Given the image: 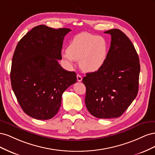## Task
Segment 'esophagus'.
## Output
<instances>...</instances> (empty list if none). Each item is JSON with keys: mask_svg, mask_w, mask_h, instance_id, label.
Wrapping results in <instances>:
<instances>
[{"mask_svg": "<svg viewBox=\"0 0 155 155\" xmlns=\"http://www.w3.org/2000/svg\"><path fill=\"white\" fill-rule=\"evenodd\" d=\"M77 80L79 82H81L82 81V77L81 75H79V74L77 75Z\"/></svg>", "mask_w": 155, "mask_h": 155, "instance_id": "esophagus-1", "label": "esophagus"}]
</instances>
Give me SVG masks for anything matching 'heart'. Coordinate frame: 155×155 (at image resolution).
I'll return each mask as SVG.
<instances>
[{"instance_id":"obj_1","label":"heart","mask_w":155,"mask_h":155,"mask_svg":"<svg viewBox=\"0 0 155 155\" xmlns=\"http://www.w3.org/2000/svg\"><path fill=\"white\" fill-rule=\"evenodd\" d=\"M107 54L106 41L98 35L81 34L76 35L70 43L63 58L69 63L79 61V66L86 72H94L104 64Z\"/></svg>"}]
</instances>
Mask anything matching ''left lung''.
Returning a JSON list of instances; mask_svg holds the SVG:
<instances>
[{
  "label": "left lung",
  "instance_id": "left-lung-1",
  "mask_svg": "<svg viewBox=\"0 0 155 155\" xmlns=\"http://www.w3.org/2000/svg\"><path fill=\"white\" fill-rule=\"evenodd\" d=\"M110 46L104 64L83 79L86 87L85 105L98 118H116L122 115L137 97L140 61L130 39L123 31L112 29Z\"/></svg>",
  "mask_w": 155,
  "mask_h": 155
}]
</instances>
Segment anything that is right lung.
I'll list each match as a JSON object with an SVG mask.
<instances>
[{"label":"right lung","mask_w":155,"mask_h":155,"mask_svg":"<svg viewBox=\"0 0 155 155\" xmlns=\"http://www.w3.org/2000/svg\"><path fill=\"white\" fill-rule=\"evenodd\" d=\"M71 30L45 25L33 28L18 42L12 58L10 79L25 113L37 120L58 113L64 91L77 81L76 74L59 64L63 39Z\"/></svg>","instance_id":"1"}]
</instances>
